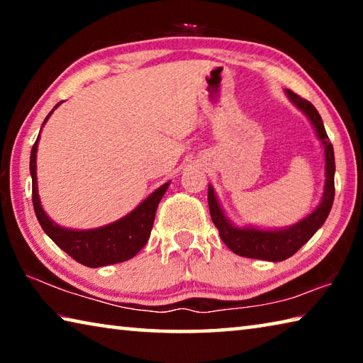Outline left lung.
Here are the masks:
<instances>
[{"label":"left lung","mask_w":363,"mask_h":363,"mask_svg":"<svg viewBox=\"0 0 363 363\" xmlns=\"http://www.w3.org/2000/svg\"><path fill=\"white\" fill-rule=\"evenodd\" d=\"M286 96L296 106L301 112H304L307 118L314 125L318 139L322 140L325 152V187L320 205H318L309 216L301 219L299 223L293 224L285 229L277 230H262L255 227H237L233 225L220 208L219 201L214 195L211 186H208V206L214 225L218 227L219 235L223 242L233 253L243 257H253V259L264 261H284L293 256L311 240V237L323 225L325 219L328 218L331 206L335 200V152L330 139L325 131L322 116L318 115L317 108L309 101L303 99L293 91L286 89Z\"/></svg>","instance_id":"8db88e82"}]
</instances>
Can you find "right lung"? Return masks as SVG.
Returning a JSON list of instances; mask_svg holds the SVG:
<instances>
[{"mask_svg": "<svg viewBox=\"0 0 363 363\" xmlns=\"http://www.w3.org/2000/svg\"><path fill=\"white\" fill-rule=\"evenodd\" d=\"M59 106L60 102L56 104V107L48 113L43 125H45L49 116L52 115L54 110ZM38 140L40 134L32 147V153H30L32 200L36 218H38V223L43 227V230L48 233V237L77 262L88 267L108 266V264L123 262L136 256L145 247L147 240H149L158 203L164 192H167L169 182H164L162 187H158L155 192L147 196L143 203L134 208L130 214H126L125 218L115 220L112 224L89 230L65 229V227H60L54 220L49 219L41 206L38 182H36V150H38Z\"/></svg>", "mask_w": 363, "mask_h": 363, "instance_id": "1", "label": "right lung"}]
</instances>
